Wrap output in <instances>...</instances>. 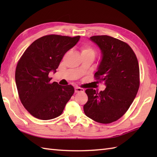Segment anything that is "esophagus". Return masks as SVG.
<instances>
[{
  "label": "esophagus",
  "instance_id": "obj_1",
  "mask_svg": "<svg viewBox=\"0 0 157 157\" xmlns=\"http://www.w3.org/2000/svg\"><path fill=\"white\" fill-rule=\"evenodd\" d=\"M84 92V89L79 88V87H76L75 88V93H79V92Z\"/></svg>",
  "mask_w": 157,
  "mask_h": 157
}]
</instances>
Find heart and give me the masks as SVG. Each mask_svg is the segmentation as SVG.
Instances as JSON below:
<instances>
[{"label": "heart", "mask_w": 157, "mask_h": 157, "mask_svg": "<svg viewBox=\"0 0 157 157\" xmlns=\"http://www.w3.org/2000/svg\"><path fill=\"white\" fill-rule=\"evenodd\" d=\"M82 55H90L95 56L96 51L95 49L89 45H84L81 47Z\"/></svg>", "instance_id": "b5f03b06"}]
</instances>
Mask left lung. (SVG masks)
Listing matches in <instances>:
<instances>
[{"mask_svg": "<svg viewBox=\"0 0 157 157\" xmlns=\"http://www.w3.org/2000/svg\"><path fill=\"white\" fill-rule=\"evenodd\" d=\"M101 53L95 73L96 79L104 82L105 90H86L88 102L84 105L86 115L101 123L114 122L125 114L139 89L140 69L134 52L125 42L109 36L90 38Z\"/></svg>", "mask_w": 157, "mask_h": 157, "instance_id": "1", "label": "left lung"}]
</instances>
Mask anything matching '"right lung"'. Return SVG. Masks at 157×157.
I'll list each match as a JSON object with an SVG mask.
<instances>
[{
	"mask_svg": "<svg viewBox=\"0 0 157 157\" xmlns=\"http://www.w3.org/2000/svg\"><path fill=\"white\" fill-rule=\"evenodd\" d=\"M80 36H44L25 50L17 65L15 82L25 109L34 117L49 120L61 115L74 93L72 86L51 82L63 56L78 42Z\"/></svg>",
	"mask_w": 157,
	"mask_h": 157,
	"instance_id": "right-lung-1",
	"label": "right lung"
}]
</instances>
